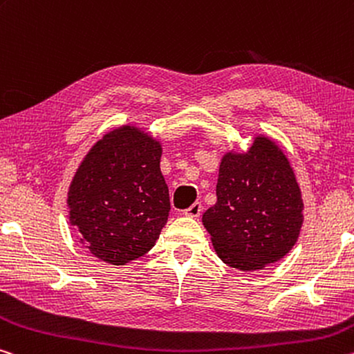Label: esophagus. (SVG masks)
I'll return each mask as SVG.
<instances>
[{
	"instance_id": "esophagus-1",
	"label": "esophagus",
	"mask_w": 354,
	"mask_h": 354,
	"mask_svg": "<svg viewBox=\"0 0 354 354\" xmlns=\"http://www.w3.org/2000/svg\"><path fill=\"white\" fill-rule=\"evenodd\" d=\"M201 209H203V206H201L200 201H195L192 206H189L187 209H184V216H189V217H198Z\"/></svg>"
}]
</instances>
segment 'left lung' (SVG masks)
I'll return each mask as SVG.
<instances>
[{"mask_svg":"<svg viewBox=\"0 0 354 354\" xmlns=\"http://www.w3.org/2000/svg\"><path fill=\"white\" fill-rule=\"evenodd\" d=\"M216 195L203 225L228 266L263 269L287 255L298 241L304 207L301 190L288 159L272 140L257 137L248 153L223 156Z\"/></svg>","mask_w":354,"mask_h":354,"instance_id":"obj_1","label":"left lung"}]
</instances>
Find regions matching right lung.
Returning a JSON list of instances; mask_svg holds the SVG:
<instances>
[{
	"instance_id": "add662e5",
	"label": "right lung",
	"mask_w": 354,
	"mask_h": 354,
	"mask_svg": "<svg viewBox=\"0 0 354 354\" xmlns=\"http://www.w3.org/2000/svg\"><path fill=\"white\" fill-rule=\"evenodd\" d=\"M160 143L137 127L104 136L78 167L69 187V221L82 244L110 265L143 257L170 212L160 171Z\"/></svg>"
}]
</instances>
